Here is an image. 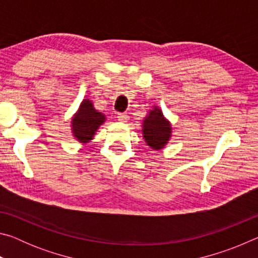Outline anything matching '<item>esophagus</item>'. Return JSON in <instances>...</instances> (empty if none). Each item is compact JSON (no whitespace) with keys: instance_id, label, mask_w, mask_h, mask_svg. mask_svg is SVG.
<instances>
[{"instance_id":"1","label":"esophagus","mask_w":258,"mask_h":258,"mask_svg":"<svg viewBox=\"0 0 258 258\" xmlns=\"http://www.w3.org/2000/svg\"><path fill=\"white\" fill-rule=\"evenodd\" d=\"M117 118H118V120L121 121V123H126V121L128 120V116L127 113H118Z\"/></svg>"}]
</instances>
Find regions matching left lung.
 I'll list each match as a JSON object with an SVG mask.
<instances>
[{"label":"left lung","instance_id":"left-lung-1","mask_svg":"<svg viewBox=\"0 0 258 258\" xmlns=\"http://www.w3.org/2000/svg\"><path fill=\"white\" fill-rule=\"evenodd\" d=\"M142 137L152 150H163L172 138V124L158 106H154L142 120Z\"/></svg>","mask_w":258,"mask_h":258}]
</instances>
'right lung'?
Here are the masks:
<instances>
[{"label":"right lung","instance_id":"add662e5","mask_svg":"<svg viewBox=\"0 0 258 258\" xmlns=\"http://www.w3.org/2000/svg\"><path fill=\"white\" fill-rule=\"evenodd\" d=\"M106 119V115L94 108L92 100L83 99L77 111L72 117L73 137L82 145H87L93 140L94 134Z\"/></svg>","mask_w":258,"mask_h":258}]
</instances>
